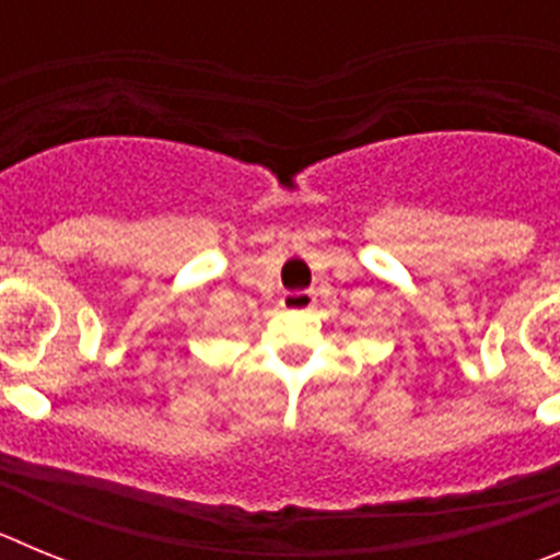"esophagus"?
I'll use <instances>...</instances> for the list:
<instances>
[{
  "label": "esophagus",
  "mask_w": 560,
  "mask_h": 560,
  "mask_svg": "<svg viewBox=\"0 0 560 560\" xmlns=\"http://www.w3.org/2000/svg\"><path fill=\"white\" fill-rule=\"evenodd\" d=\"M280 305L289 311H305L314 305V294H311V291H285Z\"/></svg>",
  "instance_id": "obj_1"
}]
</instances>
